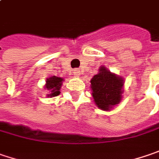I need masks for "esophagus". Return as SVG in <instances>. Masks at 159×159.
I'll list each match as a JSON object with an SVG mask.
<instances>
[{"label": "esophagus", "instance_id": "1", "mask_svg": "<svg viewBox=\"0 0 159 159\" xmlns=\"http://www.w3.org/2000/svg\"><path fill=\"white\" fill-rule=\"evenodd\" d=\"M73 73H74V75H75L76 77H80V70H74Z\"/></svg>", "mask_w": 159, "mask_h": 159}]
</instances>
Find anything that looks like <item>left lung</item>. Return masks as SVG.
Here are the masks:
<instances>
[{
    "label": "left lung",
    "instance_id": "1",
    "mask_svg": "<svg viewBox=\"0 0 159 159\" xmlns=\"http://www.w3.org/2000/svg\"><path fill=\"white\" fill-rule=\"evenodd\" d=\"M99 72L90 80L95 104L104 111H110L122 100L123 79L112 73L107 68L100 67Z\"/></svg>",
    "mask_w": 159,
    "mask_h": 159
}]
</instances>
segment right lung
I'll use <instances>...</instances> for the list:
<instances>
[{
	"label": "right lung",
	"instance_id": "1",
	"mask_svg": "<svg viewBox=\"0 0 159 159\" xmlns=\"http://www.w3.org/2000/svg\"><path fill=\"white\" fill-rule=\"evenodd\" d=\"M62 81H63L62 78H59L56 76H52L46 80L44 89L49 91V94L47 95L48 98H53L59 95L60 89L61 87Z\"/></svg>",
	"mask_w": 159,
	"mask_h": 159
}]
</instances>
